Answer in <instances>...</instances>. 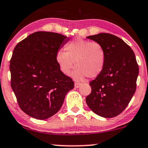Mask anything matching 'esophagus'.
I'll use <instances>...</instances> for the list:
<instances>
[{
  "label": "esophagus",
  "instance_id": "esophagus-1",
  "mask_svg": "<svg viewBox=\"0 0 148 148\" xmlns=\"http://www.w3.org/2000/svg\"><path fill=\"white\" fill-rule=\"evenodd\" d=\"M81 85H82V84H79V83H75V88H78Z\"/></svg>",
  "mask_w": 148,
  "mask_h": 148
}]
</instances>
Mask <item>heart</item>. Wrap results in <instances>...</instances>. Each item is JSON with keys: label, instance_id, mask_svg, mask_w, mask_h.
I'll return each mask as SVG.
<instances>
[{"label": "heart", "instance_id": "b5f03b06", "mask_svg": "<svg viewBox=\"0 0 148 148\" xmlns=\"http://www.w3.org/2000/svg\"><path fill=\"white\" fill-rule=\"evenodd\" d=\"M66 52L58 51L56 61L61 71L69 75L73 69V77L82 81L86 77L95 78L101 74L106 62V52L101 43L76 38L65 45Z\"/></svg>", "mask_w": 148, "mask_h": 148}]
</instances>
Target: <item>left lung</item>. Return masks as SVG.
Segmentation results:
<instances>
[{"label": "left lung", "mask_w": 148, "mask_h": 148, "mask_svg": "<svg viewBox=\"0 0 148 148\" xmlns=\"http://www.w3.org/2000/svg\"><path fill=\"white\" fill-rule=\"evenodd\" d=\"M99 42L106 52V62L103 71L90 82L92 92L86 99L90 109L103 118L120 114L136 90L139 74L135 55L123 40L109 33L88 36Z\"/></svg>", "instance_id": "left-lung-1"}]
</instances>
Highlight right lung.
I'll return each instance as SVG.
<instances>
[{
    "mask_svg": "<svg viewBox=\"0 0 148 148\" xmlns=\"http://www.w3.org/2000/svg\"><path fill=\"white\" fill-rule=\"evenodd\" d=\"M70 40L51 32H34L17 44L10 60L11 86L21 109L45 120L60 110L74 82L61 71L56 55Z\"/></svg>",
    "mask_w": 148,
    "mask_h": 148,
    "instance_id": "right-lung-1",
    "label": "right lung"
}]
</instances>
